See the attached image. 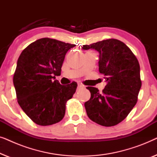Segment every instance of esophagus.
<instances>
[{
  "mask_svg": "<svg viewBox=\"0 0 157 157\" xmlns=\"http://www.w3.org/2000/svg\"><path fill=\"white\" fill-rule=\"evenodd\" d=\"M83 86H81V84H79V83H78V86H77V89H83Z\"/></svg>",
  "mask_w": 157,
  "mask_h": 157,
  "instance_id": "34e87169",
  "label": "esophagus"
}]
</instances>
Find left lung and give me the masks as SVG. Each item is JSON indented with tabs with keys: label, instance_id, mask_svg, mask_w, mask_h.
I'll use <instances>...</instances> for the list:
<instances>
[{
	"label": "left lung",
	"instance_id": "left-lung-1",
	"mask_svg": "<svg viewBox=\"0 0 157 157\" xmlns=\"http://www.w3.org/2000/svg\"><path fill=\"white\" fill-rule=\"evenodd\" d=\"M82 48L98 51V70L107 81L102 93L95 87H86L91 92V98L84 104L88 117L99 125H117L138 100L141 86L138 60L124 43L114 38L84 45Z\"/></svg>",
	"mask_w": 157,
	"mask_h": 157
}]
</instances>
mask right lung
<instances>
[{
    "instance_id": "add662e5",
    "label": "right lung",
    "mask_w": 157,
    "mask_h": 157,
    "mask_svg": "<svg viewBox=\"0 0 157 157\" xmlns=\"http://www.w3.org/2000/svg\"><path fill=\"white\" fill-rule=\"evenodd\" d=\"M75 46L43 38L29 45L18 58L13 75L17 101L38 125H52L64 117L66 104L76 92L77 83L65 86L55 79L61 75L66 53Z\"/></svg>"
}]
</instances>
